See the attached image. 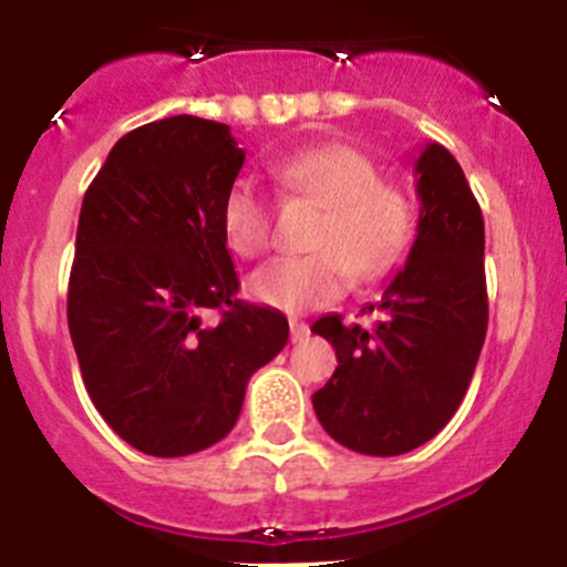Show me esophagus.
<instances>
[{
    "instance_id": "esophagus-1",
    "label": "esophagus",
    "mask_w": 567,
    "mask_h": 567,
    "mask_svg": "<svg viewBox=\"0 0 567 567\" xmlns=\"http://www.w3.org/2000/svg\"><path fill=\"white\" fill-rule=\"evenodd\" d=\"M289 334H292V343H300L309 338V327L303 320H289Z\"/></svg>"
}]
</instances>
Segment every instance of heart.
Segmentation results:
<instances>
[{
  "instance_id": "obj_1",
  "label": "heart",
  "mask_w": 567,
  "mask_h": 567,
  "mask_svg": "<svg viewBox=\"0 0 567 567\" xmlns=\"http://www.w3.org/2000/svg\"><path fill=\"white\" fill-rule=\"evenodd\" d=\"M287 189L323 204L312 235L315 252L269 260L249 278V292L284 312H309L343 298L352 278L378 280L412 249L417 213L400 187L380 182V169L349 144H320L275 164ZM229 252L258 258L272 240V207L252 178H238L221 204Z\"/></svg>"
}]
</instances>
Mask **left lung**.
I'll use <instances>...</instances> for the list:
<instances>
[{
    "label": "left lung",
    "mask_w": 567,
    "mask_h": 567,
    "mask_svg": "<svg viewBox=\"0 0 567 567\" xmlns=\"http://www.w3.org/2000/svg\"><path fill=\"white\" fill-rule=\"evenodd\" d=\"M417 175V238L389 280L369 329L340 315L315 320L338 369L312 394L329 437L372 457L429 443L463 403L488 329L485 227L463 167L443 144H425ZM374 309V307H369Z\"/></svg>",
    "instance_id": "obj_1"
}]
</instances>
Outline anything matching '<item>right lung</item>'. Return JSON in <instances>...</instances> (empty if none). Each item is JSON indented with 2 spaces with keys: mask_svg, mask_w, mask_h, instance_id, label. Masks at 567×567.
<instances>
[{
  "mask_svg": "<svg viewBox=\"0 0 567 567\" xmlns=\"http://www.w3.org/2000/svg\"><path fill=\"white\" fill-rule=\"evenodd\" d=\"M244 158L227 124L169 115L122 135L84 193L70 338L99 414L153 457L227 437L249 378L287 346L278 309L238 300L221 233Z\"/></svg>",
  "mask_w": 567,
  "mask_h": 567,
  "instance_id": "right-lung-1",
  "label": "right lung"
}]
</instances>
